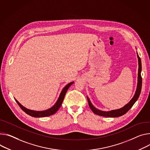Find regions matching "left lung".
<instances>
[{
	"label": "left lung",
	"mask_w": 150,
	"mask_h": 150,
	"mask_svg": "<svg viewBox=\"0 0 150 150\" xmlns=\"http://www.w3.org/2000/svg\"><path fill=\"white\" fill-rule=\"evenodd\" d=\"M137 57L138 59V84H137V90H136L135 94L133 98L131 99V100L126 104L125 106L122 108L118 109V110H112L110 111H103L99 110L98 109L95 108L91 103L89 98L87 97V100L88 102L89 106L91 111L96 115L102 116V117H118L120 116H121L122 115L125 114L132 107V106L134 105V103L137 102L138 99L139 97V95L141 91V88H142V77H141V70H142V64H141V60L140 57H139L138 52H137Z\"/></svg>",
	"instance_id": "obj_1"
}]
</instances>
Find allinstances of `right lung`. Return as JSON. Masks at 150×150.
I'll list each match as a JSON object with an SVG mask.
<instances>
[{"mask_svg":"<svg viewBox=\"0 0 150 150\" xmlns=\"http://www.w3.org/2000/svg\"><path fill=\"white\" fill-rule=\"evenodd\" d=\"M72 84H74V82H71L68 84H67L63 88L62 92L60 93V96L59 97V99H58L57 101L56 102V103H55V105L52 106L51 108L48 109V110H45V111H36L30 110H29V109H27L26 108L24 107L23 105H21L16 99V101L17 102L18 105L20 106V107L22 109V110L23 111H24L27 114H28V115H29L32 117H45L50 116V115H51L54 114H55L58 111L59 109L60 108V106L62 105V103L63 101L65 94L67 92V90H68V88H69V87Z\"/></svg>","mask_w":150,"mask_h":150,"instance_id":"1","label":"right lung"}]
</instances>
